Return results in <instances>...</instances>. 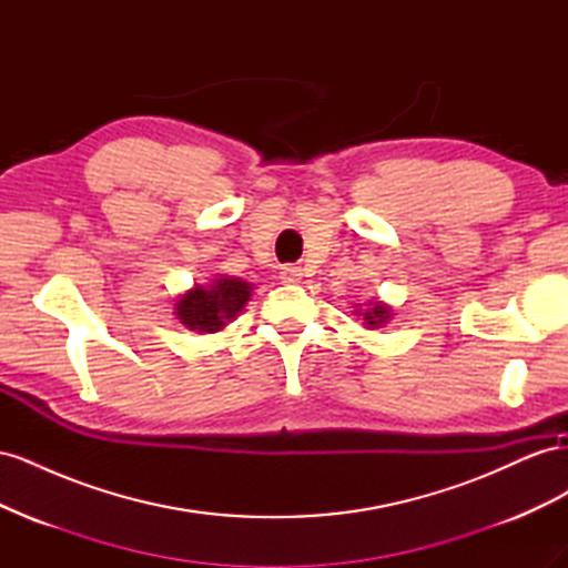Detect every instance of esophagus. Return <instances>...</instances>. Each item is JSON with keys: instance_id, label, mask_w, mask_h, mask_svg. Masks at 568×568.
I'll list each match as a JSON object with an SVG mask.
<instances>
[{"instance_id": "esophagus-1", "label": "esophagus", "mask_w": 568, "mask_h": 568, "mask_svg": "<svg viewBox=\"0 0 568 568\" xmlns=\"http://www.w3.org/2000/svg\"><path fill=\"white\" fill-rule=\"evenodd\" d=\"M301 274H303V270H301L298 265H284L282 272H280V277H282V282H286V284H294V282L301 280Z\"/></svg>"}]
</instances>
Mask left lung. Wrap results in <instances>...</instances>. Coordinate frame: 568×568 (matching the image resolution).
I'll list each match as a JSON object with an SVG mask.
<instances>
[{"instance_id": "obj_1", "label": "left lung", "mask_w": 568, "mask_h": 568, "mask_svg": "<svg viewBox=\"0 0 568 568\" xmlns=\"http://www.w3.org/2000/svg\"><path fill=\"white\" fill-rule=\"evenodd\" d=\"M388 315H390V311H388L384 303H374L369 311H365V324L374 329V326L384 324L388 320Z\"/></svg>"}]
</instances>
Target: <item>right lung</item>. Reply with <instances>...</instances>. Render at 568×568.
<instances>
[{
	"label": "right lung",
	"instance_id": "add662e5",
	"mask_svg": "<svg viewBox=\"0 0 568 568\" xmlns=\"http://www.w3.org/2000/svg\"><path fill=\"white\" fill-rule=\"evenodd\" d=\"M251 298V284L220 277L211 286H196L178 301V317L192 332H220Z\"/></svg>",
	"mask_w": 568,
	"mask_h": 568
}]
</instances>
